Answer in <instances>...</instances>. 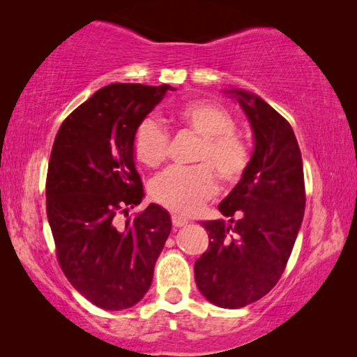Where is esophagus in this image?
<instances>
[{
    "label": "esophagus",
    "instance_id": "34e87169",
    "mask_svg": "<svg viewBox=\"0 0 357 357\" xmlns=\"http://www.w3.org/2000/svg\"><path fill=\"white\" fill-rule=\"evenodd\" d=\"M172 224L174 227H185L188 224V221L182 216H178V214H172Z\"/></svg>",
    "mask_w": 357,
    "mask_h": 357
}]
</instances>
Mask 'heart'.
<instances>
[{
  "mask_svg": "<svg viewBox=\"0 0 357 357\" xmlns=\"http://www.w3.org/2000/svg\"><path fill=\"white\" fill-rule=\"evenodd\" d=\"M175 120L198 136L195 167H172L158 175L151 183V195L170 211L195 213L216 190L214 172L222 183L241 180L248 165V151L234 133L236 123L222 107L211 102H188L175 112ZM169 135L154 119H144L133 138L136 159L148 167H158L167 158Z\"/></svg>",
  "mask_w": 357,
  "mask_h": 357,
  "instance_id": "heart-1",
  "label": "heart"
}]
</instances>
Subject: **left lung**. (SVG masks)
<instances>
[{
	"instance_id": "8db88e82",
	"label": "left lung",
	"mask_w": 357,
	"mask_h": 357,
	"mask_svg": "<svg viewBox=\"0 0 357 357\" xmlns=\"http://www.w3.org/2000/svg\"><path fill=\"white\" fill-rule=\"evenodd\" d=\"M253 131L242 178L219 203L229 218L204 221L208 250L195 261V281L211 304L241 309L268 294L282 275L305 209L302 155L286 119L261 97L231 89Z\"/></svg>"
}]
</instances>
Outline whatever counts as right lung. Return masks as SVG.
<instances>
[{
	"mask_svg": "<svg viewBox=\"0 0 357 357\" xmlns=\"http://www.w3.org/2000/svg\"><path fill=\"white\" fill-rule=\"evenodd\" d=\"M169 84H109L71 112L58 130L47 174V218L68 281L105 310L130 309L153 282L167 241L169 213L151 203L126 219L116 214L143 202L135 167L138 125Z\"/></svg>",
	"mask_w": 357,
	"mask_h": 357,
	"instance_id": "obj_1",
	"label": "right lung"
}]
</instances>
